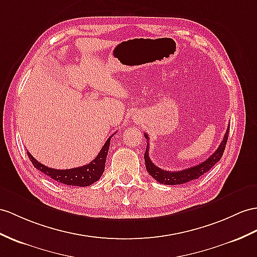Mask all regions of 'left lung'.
<instances>
[{
  "instance_id": "1",
  "label": "left lung",
  "mask_w": 257,
  "mask_h": 257,
  "mask_svg": "<svg viewBox=\"0 0 257 257\" xmlns=\"http://www.w3.org/2000/svg\"><path fill=\"white\" fill-rule=\"evenodd\" d=\"M229 130H230V125H228L227 132L223 136V140L220 143V145L217 148L216 152L212 154L208 159H206L203 161L202 164H199L197 166H194L191 168L184 169V170L181 171H167V170H162L159 167L154 165V162L150 160L149 158V139L148 135L146 133H144L145 135L146 140H147V148L145 155H144V158H145V165L148 173L152 176L157 182L161 184H167V185H178V184H184L190 182V181L196 180L201 176H203L204 173L208 172L210 169L214 167L217 162L221 159L224 148H226V144L228 141V136H229Z\"/></svg>"
}]
</instances>
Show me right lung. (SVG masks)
I'll use <instances>...</instances> for the list:
<instances>
[{
	"label": "right lung",
	"instance_id": "1",
	"mask_svg": "<svg viewBox=\"0 0 257 257\" xmlns=\"http://www.w3.org/2000/svg\"><path fill=\"white\" fill-rule=\"evenodd\" d=\"M112 137V136H111ZM111 137L104 143L103 147L100 150V153L97 155V157L93 159L88 165H85L83 167L67 169V170H56L53 168H49L45 165L40 164L38 160H36L29 152H27L28 157L34 165L36 169L39 171L45 173L46 176L53 179L54 181H58L60 183H63L66 185H74V186H89L92 183L97 182V181L101 178L102 173L104 171V165L105 159H107L108 150L110 147V140Z\"/></svg>",
	"mask_w": 257,
	"mask_h": 257
}]
</instances>
